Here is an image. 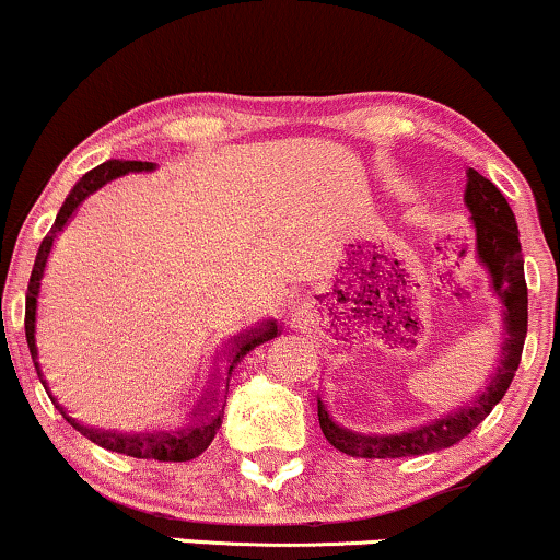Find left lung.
I'll use <instances>...</instances> for the list:
<instances>
[{
    "label": "left lung",
    "instance_id": "1",
    "mask_svg": "<svg viewBox=\"0 0 560 560\" xmlns=\"http://www.w3.org/2000/svg\"><path fill=\"white\" fill-rule=\"evenodd\" d=\"M465 202L470 207L475 223L478 259L491 272L493 293L499 295L503 308V329L506 332H503L499 369L480 395L467 399L454 412L399 433L353 431V428L335 420L324 399H316L324 439L335 448H340L342 454L363 459H397L439 452V448L457 444L501 402L516 369H520L524 337H527V282H524V259L514 212L506 197L499 191V186L480 176L475 168H467Z\"/></svg>",
    "mask_w": 560,
    "mask_h": 560
}]
</instances>
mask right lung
<instances>
[{"label": "right lung", "mask_w": 560, "mask_h": 560, "mask_svg": "<svg viewBox=\"0 0 560 560\" xmlns=\"http://www.w3.org/2000/svg\"><path fill=\"white\" fill-rule=\"evenodd\" d=\"M155 165L148 161H106L101 163L98 168L88 171L85 176L74 184V189L69 191V197L61 205L57 220H54L51 231L46 233V238L40 241L36 265H33L31 272V282H27V293H25V337H27V348H31V358L33 365H36L40 384L48 392V382L44 374V365H40V345H38V299H40V288H44V275H46V265L48 257H51L54 244H57L59 233L65 231V225L72 220L78 207L82 205V199L88 195H93L95 189H101L103 184L112 182L116 176L129 174V171H153ZM280 335V327L275 322H265L259 327L248 329V332H241L236 337H231L220 350L218 363H215V374H212L210 384H207L205 395L197 399L195 407L178 416L171 423H165L161 428H142V431H121V428H95L90 423H82L80 418H74L72 412L67 410L65 405L59 402L57 397L48 392L51 402L57 405V410L65 416V420L74 431H80L82 436L93 441L108 452H119L127 454V457H137V459H158V462H189L199 457L210 441L215 439L220 423H223V410H225V395H228V382H231V371L236 369L241 358H244L248 350H254L257 345L272 340V337Z\"/></svg>", "instance_id": "obj_1"}]
</instances>
